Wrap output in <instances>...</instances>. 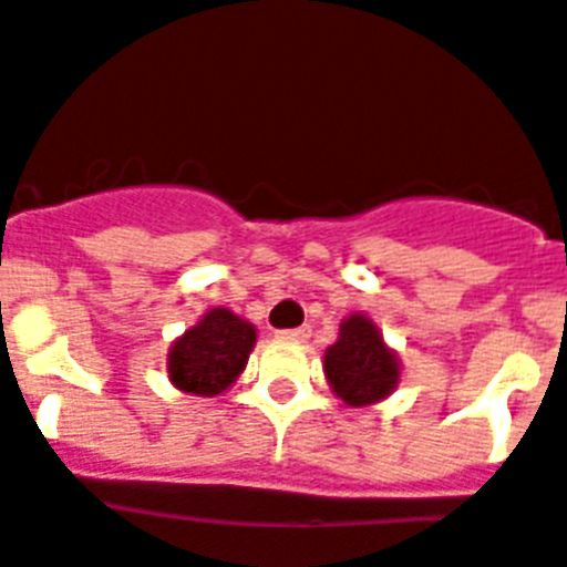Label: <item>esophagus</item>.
Here are the masks:
<instances>
[{"mask_svg": "<svg viewBox=\"0 0 567 567\" xmlns=\"http://www.w3.org/2000/svg\"><path fill=\"white\" fill-rule=\"evenodd\" d=\"M310 333H312V330H310V327H307V324H303V327H292V330H280V339H289V341H307V339H310Z\"/></svg>", "mask_w": 567, "mask_h": 567, "instance_id": "1", "label": "esophagus"}]
</instances>
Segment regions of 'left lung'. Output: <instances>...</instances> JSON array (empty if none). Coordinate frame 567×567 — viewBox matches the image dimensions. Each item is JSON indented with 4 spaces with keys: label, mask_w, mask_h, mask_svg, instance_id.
Wrapping results in <instances>:
<instances>
[{
    "label": "left lung",
    "mask_w": 567,
    "mask_h": 567,
    "mask_svg": "<svg viewBox=\"0 0 567 567\" xmlns=\"http://www.w3.org/2000/svg\"><path fill=\"white\" fill-rule=\"evenodd\" d=\"M324 373L348 405H371L394 391L400 362L371 318L350 316L341 321L339 341L324 353Z\"/></svg>",
    "instance_id": "8db88e82"
}]
</instances>
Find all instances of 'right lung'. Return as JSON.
<instances>
[{"label":"right lung","instance_id":"obj_1","mask_svg":"<svg viewBox=\"0 0 567 567\" xmlns=\"http://www.w3.org/2000/svg\"><path fill=\"white\" fill-rule=\"evenodd\" d=\"M255 327L231 310H208L203 321L173 341L167 373L179 391L196 396L223 394L249 362Z\"/></svg>","mask_w":567,"mask_h":567}]
</instances>
